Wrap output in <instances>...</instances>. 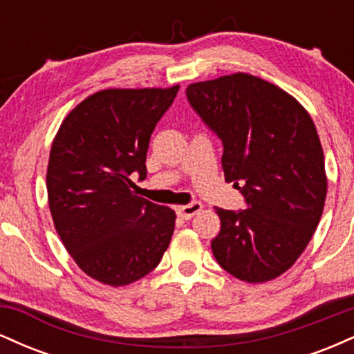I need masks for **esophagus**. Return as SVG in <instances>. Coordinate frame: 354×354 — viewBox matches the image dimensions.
Listing matches in <instances>:
<instances>
[{
	"label": "esophagus",
	"instance_id": "34e87169",
	"mask_svg": "<svg viewBox=\"0 0 354 354\" xmlns=\"http://www.w3.org/2000/svg\"><path fill=\"white\" fill-rule=\"evenodd\" d=\"M201 209H203L201 203L200 201H193V203H189V205L178 206L176 213H178V216L183 218V219H191L194 216V214L200 213Z\"/></svg>",
	"mask_w": 354,
	"mask_h": 354
}]
</instances>
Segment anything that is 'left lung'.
<instances>
[{
    "label": "left lung",
    "mask_w": 354,
    "mask_h": 354,
    "mask_svg": "<svg viewBox=\"0 0 354 354\" xmlns=\"http://www.w3.org/2000/svg\"><path fill=\"white\" fill-rule=\"evenodd\" d=\"M186 96L223 141L225 180L246 201V209L216 208L214 258L241 281L278 278L308 246L326 200L323 148L311 116L281 88L246 73L193 83Z\"/></svg>",
    "instance_id": "left-lung-1"
}]
</instances>
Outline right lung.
Here are the masks:
<instances>
[{
  "instance_id": "obj_1",
  "label": "right lung",
  "mask_w": 354,
  "mask_h": 354,
  "mask_svg": "<svg viewBox=\"0 0 354 354\" xmlns=\"http://www.w3.org/2000/svg\"><path fill=\"white\" fill-rule=\"evenodd\" d=\"M180 84L103 89L63 120L53 140L46 189L55 228L76 265L96 281L126 286L160 265L171 241V208L136 196L149 138Z\"/></svg>"
}]
</instances>
